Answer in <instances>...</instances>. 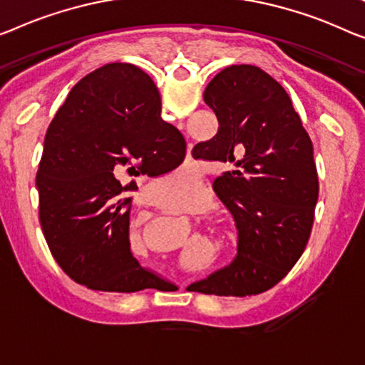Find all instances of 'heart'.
Instances as JSON below:
<instances>
[{
    "label": "heart",
    "instance_id": "obj_1",
    "mask_svg": "<svg viewBox=\"0 0 365 365\" xmlns=\"http://www.w3.org/2000/svg\"><path fill=\"white\" fill-rule=\"evenodd\" d=\"M175 177H180V178H175V180L172 182L173 185L192 187V185L195 183L193 177L182 175V172H177ZM208 205H210V197L206 192H195V193H188V195H180V197H177L175 200H173V210L178 211V213H200V211L208 208ZM130 235H133L134 239H139V241L143 239V231H140V227H138V226L130 227Z\"/></svg>",
    "mask_w": 365,
    "mask_h": 365
}]
</instances>
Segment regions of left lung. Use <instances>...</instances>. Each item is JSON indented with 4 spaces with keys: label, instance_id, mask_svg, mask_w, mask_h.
I'll return each instance as SVG.
<instances>
[{
    "label": "left lung",
    "instance_id": "obj_1",
    "mask_svg": "<svg viewBox=\"0 0 365 365\" xmlns=\"http://www.w3.org/2000/svg\"><path fill=\"white\" fill-rule=\"evenodd\" d=\"M203 98L220 128L195 145L193 157L230 168L215 183L239 242L230 267L192 287L208 295H259L292 270L312 235L319 192L313 144L284 86L262 68H222Z\"/></svg>",
    "mask_w": 365,
    "mask_h": 365
}]
</instances>
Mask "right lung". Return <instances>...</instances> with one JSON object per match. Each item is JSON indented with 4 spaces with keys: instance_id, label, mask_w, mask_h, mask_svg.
I'll use <instances>...</instances> for the list:
<instances>
[{
    "instance_id": "1",
    "label": "right lung",
    "mask_w": 365,
    "mask_h": 365,
    "mask_svg": "<svg viewBox=\"0 0 365 365\" xmlns=\"http://www.w3.org/2000/svg\"><path fill=\"white\" fill-rule=\"evenodd\" d=\"M183 143L160 118L154 81L133 63H108L70 90L46 133L36 177L43 237L70 279L118 293L167 285L130 252L126 192L135 182L121 178L170 172Z\"/></svg>"
}]
</instances>
